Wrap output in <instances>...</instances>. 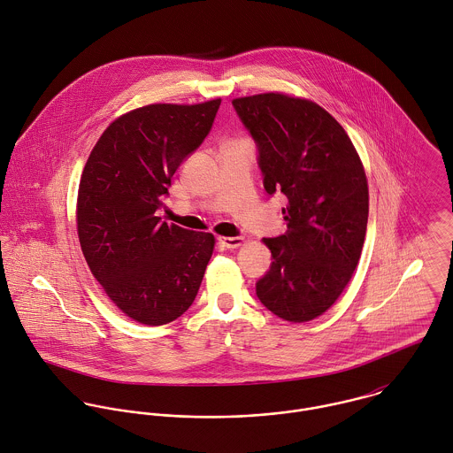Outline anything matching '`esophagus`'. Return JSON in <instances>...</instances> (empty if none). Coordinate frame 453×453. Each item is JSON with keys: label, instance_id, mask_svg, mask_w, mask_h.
<instances>
[{"label": "esophagus", "instance_id": "obj_1", "mask_svg": "<svg viewBox=\"0 0 453 453\" xmlns=\"http://www.w3.org/2000/svg\"><path fill=\"white\" fill-rule=\"evenodd\" d=\"M218 242L226 250H237L239 246H242L244 237H218Z\"/></svg>", "mask_w": 453, "mask_h": 453}]
</instances>
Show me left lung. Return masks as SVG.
<instances>
[{
	"mask_svg": "<svg viewBox=\"0 0 453 453\" xmlns=\"http://www.w3.org/2000/svg\"><path fill=\"white\" fill-rule=\"evenodd\" d=\"M232 104L257 144L265 192L288 198V232L263 239L273 261L257 296L280 319L312 321L336 302L361 258L363 164L343 127L312 101L270 92Z\"/></svg>",
	"mask_w": 453,
	"mask_h": 453,
	"instance_id": "left-lung-1",
	"label": "left lung"
}]
</instances>
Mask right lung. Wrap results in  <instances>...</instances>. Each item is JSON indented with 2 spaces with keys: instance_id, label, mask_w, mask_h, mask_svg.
Listing matches in <instances>:
<instances>
[{
  "instance_id": "add662e5",
  "label": "right lung",
  "mask_w": 453,
  "mask_h": 453,
  "mask_svg": "<svg viewBox=\"0 0 453 453\" xmlns=\"http://www.w3.org/2000/svg\"><path fill=\"white\" fill-rule=\"evenodd\" d=\"M219 104L134 110L103 132L85 164L76 203L80 246L106 295L137 323H171L198 293L212 234L167 225L157 211Z\"/></svg>"
}]
</instances>
